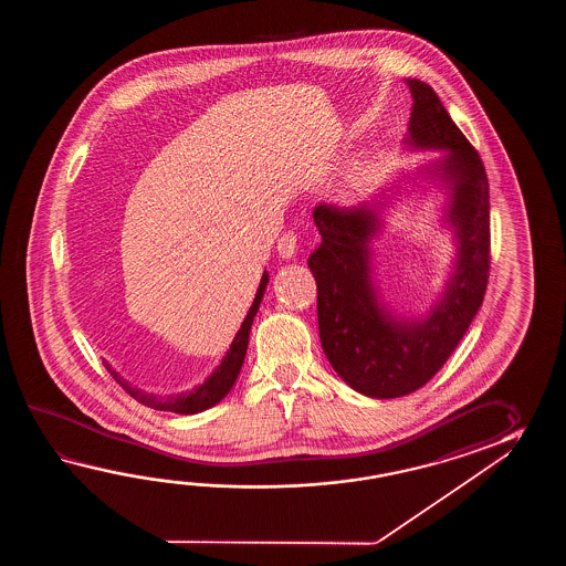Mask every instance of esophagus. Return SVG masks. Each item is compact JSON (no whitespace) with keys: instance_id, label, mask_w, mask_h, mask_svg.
Here are the masks:
<instances>
[{"instance_id":"obj_1","label":"esophagus","mask_w":566,"mask_h":566,"mask_svg":"<svg viewBox=\"0 0 566 566\" xmlns=\"http://www.w3.org/2000/svg\"><path fill=\"white\" fill-rule=\"evenodd\" d=\"M279 256L281 259H293L297 253V234L295 232H285L277 242Z\"/></svg>"}]
</instances>
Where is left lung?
<instances>
[{
  "label": "left lung",
  "instance_id": "obj_1",
  "mask_svg": "<svg viewBox=\"0 0 566 566\" xmlns=\"http://www.w3.org/2000/svg\"><path fill=\"white\" fill-rule=\"evenodd\" d=\"M405 83L412 95L405 144L446 151L417 171L446 192L443 224L455 241V263L439 300L424 315L405 317L376 287L370 244L385 227L382 208L392 190L352 208L313 210L322 244L307 265L317 283L322 348L337 376L370 398L405 397L441 370L480 310L490 273V186L480 154L431 86L419 78Z\"/></svg>",
  "mask_w": 566,
  "mask_h": 566
}]
</instances>
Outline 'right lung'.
<instances>
[{"mask_svg":"<svg viewBox=\"0 0 566 566\" xmlns=\"http://www.w3.org/2000/svg\"><path fill=\"white\" fill-rule=\"evenodd\" d=\"M266 283H269V273H263L261 277V285L256 289L253 305L247 313L244 322L241 324V329L237 332V336L230 344L227 356L220 360L214 373L206 378L202 385L193 386L192 390L186 392H178V395H168V397H157V395H149L137 386H132L117 370L111 368V364L105 361L111 376L119 382L135 400H139L145 407H151L156 410H169V412H178V415H196L202 410L210 409L218 405L222 398L227 397L230 388L237 382L239 374H241L242 361L247 356V348H249V336H251V325H253L254 315L259 312V305L265 295Z\"/></svg>","mask_w":566,"mask_h":566,"instance_id":"obj_1","label":"right lung"}]
</instances>
